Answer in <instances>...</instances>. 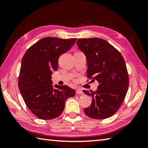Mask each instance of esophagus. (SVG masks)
Wrapping results in <instances>:
<instances>
[{
	"mask_svg": "<svg viewBox=\"0 0 148 148\" xmlns=\"http://www.w3.org/2000/svg\"><path fill=\"white\" fill-rule=\"evenodd\" d=\"M76 94H77V95H83V94H84L83 91H82V90H81V89H76Z\"/></svg>",
	"mask_w": 148,
	"mask_h": 148,
	"instance_id": "1",
	"label": "esophagus"
}]
</instances>
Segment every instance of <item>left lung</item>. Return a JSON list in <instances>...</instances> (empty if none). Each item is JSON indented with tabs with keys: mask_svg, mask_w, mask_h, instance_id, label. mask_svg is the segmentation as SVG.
<instances>
[{
	"mask_svg": "<svg viewBox=\"0 0 148 148\" xmlns=\"http://www.w3.org/2000/svg\"><path fill=\"white\" fill-rule=\"evenodd\" d=\"M76 43L87 58V81L99 82L95 92L83 91L92 100L91 106L84 109L85 114L92 119L108 118L119 110L129 88L125 59L118 50L105 40L79 38Z\"/></svg>",
	"mask_w": 148,
	"mask_h": 148,
	"instance_id": "obj_1",
	"label": "left lung"
}]
</instances>
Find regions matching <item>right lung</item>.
Masks as SVG:
<instances>
[{"label":"right lung","mask_w":148,"mask_h":148,"mask_svg":"<svg viewBox=\"0 0 148 148\" xmlns=\"http://www.w3.org/2000/svg\"><path fill=\"white\" fill-rule=\"evenodd\" d=\"M77 38L46 37L27 50L21 60L18 87L25 103L38 118L49 120L61 115L65 101L74 97L68 86H52V71L58 69L59 57L71 48Z\"/></svg>","instance_id":"right-lung-1"}]
</instances>
